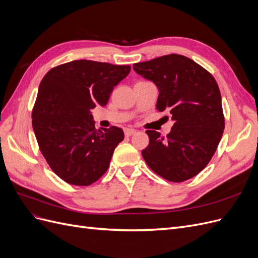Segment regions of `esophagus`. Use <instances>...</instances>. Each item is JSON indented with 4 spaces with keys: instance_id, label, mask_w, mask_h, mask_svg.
Segmentation results:
<instances>
[{
    "instance_id": "esophagus-1",
    "label": "esophagus",
    "mask_w": 258,
    "mask_h": 258,
    "mask_svg": "<svg viewBox=\"0 0 258 258\" xmlns=\"http://www.w3.org/2000/svg\"><path fill=\"white\" fill-rule=\"evenodd\" d=\"M123 131H124V136H126V137H130L132 135H135L137 132L135 129H131V128H126Z\"/></svg>"
}]
</instances>
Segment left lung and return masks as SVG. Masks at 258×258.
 Wrapping results in <instances>:
<instances>
[{"mask_svg":"<svg viewBox=\"0 0 258 258\" xmlns=\"http://www.w3.org/2000/svg\"><path fill=\"white\" fill-rule=\"evenodd\" d=\"M135 71L159 90L156 108L174 124L167 137L147 130L142 156L155 173L184 182L204 170L216 151L225 118L220 88L212 74L182 54L171 53L134 64Z\"/></svg>","mask_w":258,"mask_h":258,"instance_id":"obj_1","label":"left lung"}]
</instances>
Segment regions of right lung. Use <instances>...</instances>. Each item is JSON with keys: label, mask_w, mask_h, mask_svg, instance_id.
<instances>
[{"label": "right lung", "mask_w": 258, "mask_h": 258, "mask_svg": "<svg viewBox=\"0 0 258 258\" xmlns=\"http://www.w3.org/2000/svg\"><path fill=\"white\" fill-rule=\"evenodd\" d=\"M130 66L74 60L54 67L40 84L32 111L38 147L51 170L64 182L88 186L110 166L123 140L118 127H95L90 111L106 105Z\"/></svg>", "instance_id": "add662e5"}]
</instances>
